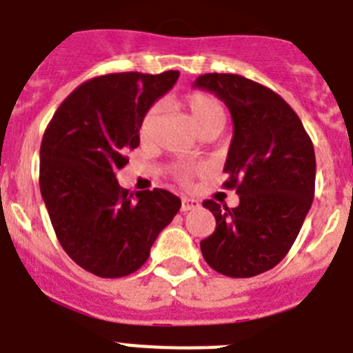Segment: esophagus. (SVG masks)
<instances>
[{
  "label": "esophagus",
  "mask_w": 353,
  "mask_h": 353,
  "mask_svg": "<svg viewBox=\"0 0 353 353\" xmlns=\"http://www.w3.org/2000/svg\"><path fill=\"white\" fill-rule=\"evenodd\" d=\"M196 207H199V201H196V199H191V198H182V207H180V210L182 212H189Z\"/></svg>",
  "instance_id": "esophagus-1"
}]
</instances>
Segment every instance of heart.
Masks as SVG:
<instances>
[{
    "mask_svg": "<svg viewBox=\"0 0 353 353\" xmlns=\"http://www.w3.org/2000/svg\"><path fill=\"white\" fill-rule=\"evenodd\" d=\"M183 105H185V109L191 114V120L196 125V129L201 134H217L223 129L226 114H224V109L221 108V104L215 101L214 97L207 95L203 92H191L183 99ZM157 114L159 104H154L146 109L145 114L139 120L138 132L141 141H146V139L152 138ZM191 173V168H179L176 170V179L180 182H187Z\"/></svg>",
    "mask_w": 353,
    "mask_h": 353,
    "instance_id": "1",
    "label": "heart"
}]
</instances>
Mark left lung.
Listing matches in <instances>:
<instances>
[{
    "instance_id": "8db88e82",
    "label": "left lung",
    "mask_w": 353,
    "mask_h": 353,
    "mask_svg": "<svg viewBox=\"0 0 353 353\" xmlns=\"http://www.w3.org/2000/svg\"><path fill=\"white\" fill-rule=\"evenodd\" d=\"M194 86L215 93L232 113L224 187L240 198L235 208L205 199L215 232L199 248L215 272L258 276L286 256L313 203V143L297 113L263 84L236 74H205Z\"/></svg>"
}]
</instances>
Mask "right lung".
Listing matches in <instances>:
<instances>
[{
  "mask_svg": "<svg viewBox=\"0 0 353 353\" xmlns=\"http://www.w3.org/2000/svg\"><path fill=\"white\" fill-rule=\"evenodd\" d=\"M179 70L120 72L77 86L56 109L40 145V192L68 256L99 277H123L148 260L180 210L164 189L129 192L117 171L139 146V120Z\"/></svg>",
  "mask_w": 353,
  "mask_h": 353,
  "instance_id": "add662e5",
  "label": "right lung"
}]
</instances>
